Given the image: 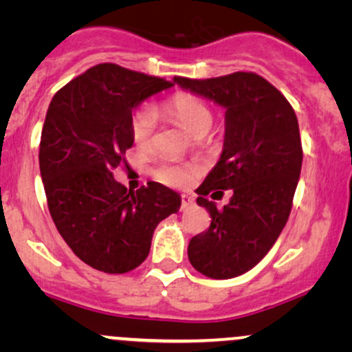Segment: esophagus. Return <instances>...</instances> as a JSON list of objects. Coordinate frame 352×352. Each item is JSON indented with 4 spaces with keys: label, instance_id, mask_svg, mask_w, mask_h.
Wrapping results in <instances>:
<instances>
[{
    "label": "esophagus",
    "instance_id": "34e87169",
    "mask_svg": "<svg viewBox=\"0 0 352 352\" xmlns=\"http://www.w3.org/2000/svg\"><path fill=\"white\" fill-rule=\"evenodd\" d=\"M193 205V199L188 195H182V205H180V210H188L190 207Z\"/></svg>",
    "mask_w": 352,
    "mask_h": 352
}]
</instances>
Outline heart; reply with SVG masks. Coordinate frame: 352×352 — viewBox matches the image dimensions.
<instances>
[{"instance_id":"obj_1","label":"heart","mask_w":352,"mask_h":352,"mask_svg":"<svg viewBox=\"0 0 352 352\" xmlns=\"http://www.w3.org/2000/svg\"><path fill=\"white\" fill-rule=\"evenodd\" d=\"M167 111L193 137L207 134L213 124V114L204 100L190 94H175L168 99ZM157 127V114L152 107L144 106L137 109L131 120L132 139L139 147H147L152 144ZM155 177L164 184L172 187H185L195 177V168L184 164L165 162L155 168Z\"/></svg>"}]
</instances>
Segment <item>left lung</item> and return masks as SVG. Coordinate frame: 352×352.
Wrapping results in <instances>:
<instances>
[{
  "label": "left lung",
  "mask_w": 352,
  "mask_h": 352,
  "mask_svg": "<svg viewBox=\"0 0 352 352\" xmlns=\"http://www.w3.org/2000/svg\"><path fill=\"white\" fill-rule=\"evenodd\" d=\"M173 84L225 107L223 151L197 199L212 223L190 240L188 260L208 278L240 276L263 260L292 212L302 164L296 114L285 96L254 72L173 78ZM228 188L234 195L221 210L204 199Z\"/></svg>",
  "instance_id": "8db88e82"
}]
</instances>
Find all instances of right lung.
I'll use <instances>...</instances> for the list:
<instances>
[{"instance_id":"obj_1","label":"right lung","mask_w":352,"mask_h":352,"mask_svg":"<svg viewBox=\"0 0 352 352\" xmlns=\"http://www.w3.org/2000/svg\"><path fill=\"white\" fill-rule=\"evenodd\" d=\"M173 82L104 63L59 89L46 112L39 168L56 228L84 263L127 273L147 258L157 225L180 195L151 182L137 192L114 179L134 145L132 112Z\"/></svg>"}]
</instances>
